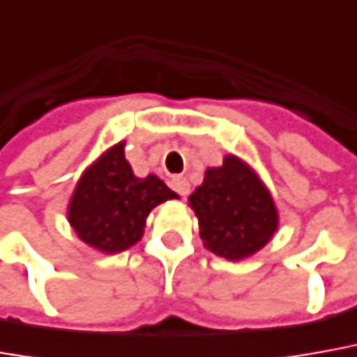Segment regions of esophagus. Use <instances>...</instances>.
Listing matches in <instances>:
<instances>
[{"instance_id": "1", "label": "esophagus", "mask_w": 357, "mask_h": 357, "mask_svg": "<svg viewBox=\"0 0 357 357\" xmlns=\"http://www.w3.org/2000/svg\"><path fill=\"white\" fill-rule=\"evenodd\" d=\"M169 185H172V189H174L178 195H181V197H185L189 193V183L183 176H174L172 181H169Z\"/></svg>"}]
</instances>
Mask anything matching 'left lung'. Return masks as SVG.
I'll list each match as a JSON object with an SVG mask.
<instances>
[{
  "instance_id": "left-lung-1",
  "label": "left lung",
  "mask_w": 357,
  "mask_h": 357,
  "mask_svg": "<svg viewBox=\"0 0 357 357\" xmlns=\"http://www.w3.org/2000/svg\"><path fill=\"white\" fill-rule=\"evenodd\" d=\"M205 246L227 260H244L278 230V209L260 178L236 156L205 172L191 197Z\"/></svg>"
}]
</instances>
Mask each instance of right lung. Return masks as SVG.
Segmentation results:
<instances>
[{"instance_id": "1", "label": "right lung", "mask_w": 357, "mask_h": 357, "mask_svg": "<svg viewBox=\"0 0 357 357\" xmlns=\"http://www.w3.org/2000/svg\"><path fill=\"white\" fill-rule=\"evenodd\" d=\"M119 142L86 169L70 201L68 220L86 244L117 254L144 234L150 211L178 195L156 176L137 178Z\"/></svg>"}]
</instances>
